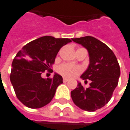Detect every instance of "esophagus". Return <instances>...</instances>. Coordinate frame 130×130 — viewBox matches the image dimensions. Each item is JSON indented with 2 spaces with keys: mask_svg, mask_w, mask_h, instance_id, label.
Segmentation results:
<instances>
[{
  "mask_svg": "<svg viewBox=\"0 0 130 130\" xmlns=\"http://www.w3.org/2000/svg\"><path fill=\"white\" fill-rule=\"evenodd\" d=\"M68 81L69 80L68 79V78H65V77L63 78V82H64V83H67V82H68Z\"/></svg>",
  "mask_w": 130,
  "mask_h": 130,
  "instance_id": "obj_1",
  "label": "esophagus"
}]
</instances>
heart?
<instances>
[{"instance_id": "1", "label": "heart", "mask_w": 130, "mask_h": 130, "mask_svg": "<svg viewBox=\"0 0 130 130\" xmlns=\"http://www.w3.org/2000/svg\"><path fill=\"white\" fill-rule=\"evenodd\" d=\"M58 71L62 76L71 78L75 77L77 75H79L82 71V68L77 65L69 63H64L59 66Z\"/></svg>"}]
</instances>
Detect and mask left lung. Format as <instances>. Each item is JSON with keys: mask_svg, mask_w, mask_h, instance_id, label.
Returning <instances> with one entry per match:
<instances>
[{"mask_svg": "<svg viewBox=\"0 0 130 130\" xmlns=\"http://www.w3.org/2000/svg\"><path fill=\"white\" fill-rule=\"evenodd\" d=\"M72 40L88 50L90 65L81 78L85 81L91 80V83L88 88H85L79 83L71 92V98L80 109L94 112L110 100L120 75V65L112 50L94 37L85 36Z\"/></svg>", "mask_w": 130, "mask_h": 130, "instance_id": "left-lung-1", "label": "left lung"}]
</instances>
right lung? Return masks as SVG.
<instances>
[{
    "label": "right lung",
    "instance_id": "right-lung-1",
    "mask_svg": "<svg viewBox=\"0 0 130 130\" xmlns=\"http://www.w3.org/2000/svg\"><path fill=\"white\" fill-rule=\"evenodd\" d=\"M72 40L43 36L26 44L12 62L10 82L18 99L32 109L40 108L53 100L62 77L55 74L53 78L44 79L42 74L51 69L62 47Z\"/></svg>",
    "mask_w": 130,
    "mask_h": 130
}]
</instances>
